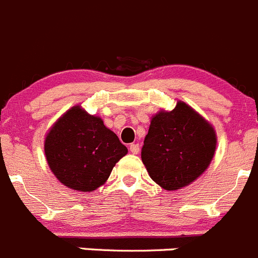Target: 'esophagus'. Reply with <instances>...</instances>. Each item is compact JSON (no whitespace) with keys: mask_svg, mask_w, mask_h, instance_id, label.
<instances>
[{"mask_svg":"<svg viewBox=\"0 0 258 258\" xmlns=\"http://www.w3.org/2000/svg\"><path fill=\"white\" fill-rule=\"evenodd\" d=\"M139 150H140L139 144H131V145H130V151H131L132 154H137L139 153Z\"/></svg>","mask_w":258,"mask_h":258,"instance_id":"esophagus-1","label":"esophagus"}]
</instances>
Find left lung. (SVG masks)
Wrapping results in <instances>:
<instances>
[{
  "instance_id": "obj_1",
  "label": "left lung",
  "mask_w": 258,
  "mask_h": 258,
  "mask_svg": "<svg viewBox=\"0 0 258 258\" xmlns=\"http://www.w3.org/2000/svg\"><path fill=\"white\" fill-rule=\"evenodd\" d=\"M213 124L187 103L174 109H160L151 117L141 159L156 184L177 191L204 174L216 149Z\"/></svg>"
}]
</instances>
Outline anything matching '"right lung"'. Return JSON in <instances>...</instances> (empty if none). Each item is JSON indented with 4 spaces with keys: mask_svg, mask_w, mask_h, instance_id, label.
I'll return each mask as SVG.
<instances>
[{
    "mask_svg": "<svg viewBox=\"0 0 258 258\" xmlns=\"http://www.w3.org/2000/svg\"><path fill=\"white\" fill-rule=\"evenodd\" d=\"M127 153L102 118L79 104L66 110L45 135L48 167L63 186L76 192H93L103 186Z\"/></svg>",
    "mask_w": 258,
    "mask_h": 258,
    "instance_id": "obj_1",
    "label": "right lung"
}]
</instances>
